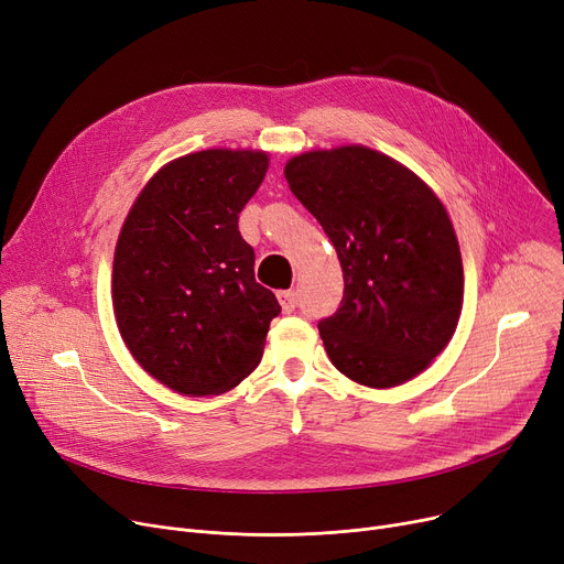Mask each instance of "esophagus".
<instances>
[{
	"instance_id": "34e87169",
	"label": "esophagus",
	"mask_w": 564,
	"mask_h": 564,
	"mask_svg": "<svg viewBox=\"0 0 564 564\" xmlns=\"http://www.w3.org/2000/svg\"><path fill=\"white\" fill-rule=\"evenodd\" d=\"M276 297H279L283 313H292L294 306H297V292L294 290H281V292H276Z\"/></svg>"
}]
</instances>
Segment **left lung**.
<instances>
[{
    "label": "left lung",
    "mask_w": 564,
    "mask_h": 564,
    "mask_svg": "<svg viewBox=\"0 0 564 564\" xmlns=\"http://www.w3.org/2000/svg\"><path fill=\"white\" fill-rule=\"evenodd\" d=\"M283 173L343 267L340 308L317 324L332 364L368 389L419 377L451 343L464 304L446 205L423 177L361 143L300 153Z\"/></svg>",
    "instance_id": "left-lung-1"
}]
</instances>
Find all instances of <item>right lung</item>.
Returning a JSON list of instances; mask_svg holds the SVG:
<instances>
[{"label":"right lung","instance_id":"add662e5","mask_svg":"<svg viewBox=\"0 0 564 564\" xmlns=\"http://www.w3.org/2000/svg\"><path fill=\"white\" fill-rule=\"evenodd\" d=\"M270 153L207 148L166 162L118 232L111 304L134 361L187 398L235 389L260 364L281 313L256 283L237 215L258 192Z\"/></svg>","mask_w":564,"mask_h":564}]
</instances>
